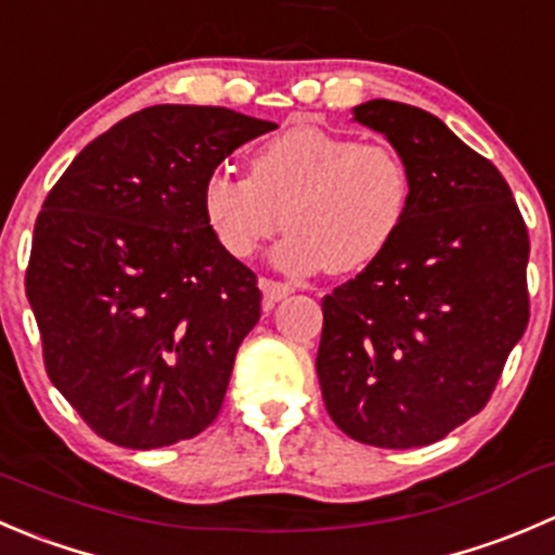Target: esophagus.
I'll use <instances>...</instances> for the list:
<instances>
[{
    "mask_svg": "<svg viewBox=\"0 0 555 555\" xmlns=\"http://www.w3.org/2000/svg\"><path fill=\"white\" fill-rule=\"evenodd\" d=\"M260 287H262V295H266L268 306L279 304V300H284L289 293H293V284L276 282V279H260Z\"/></svg>",
    "mask_w": 555,
    "mask_h": 555,
    "instance_id": "34e87169",
    "label": "esophagus"
}]
</instances>
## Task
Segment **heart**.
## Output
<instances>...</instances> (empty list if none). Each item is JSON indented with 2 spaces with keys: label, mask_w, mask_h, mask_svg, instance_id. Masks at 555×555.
I'll return each mask as SVG.
<instances>
[{
  "label": "heart",
  "mask_w": 555,
  "mask_h": 555,
  "mask_svg": "<svg viewBox=\"0 0 555 555\" xmlns=\"http://www.w3.org/2000/svg\"><path fill=\"white\" fill-rule=\"evenodd\" d=\"M412 203V173L387 143H360L322 127L273 134L249 157V179L214 173L203 214L235 260L255 257L279 228L276 262L331 276L363 271L392 244Z\"/></svg>",
  "instance_id": "1"
}]
</instances>
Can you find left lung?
I'll return each mask as SVG.
<instances>
[{
	"instance_id": "1",
	"label": "left lung",
	"mask_w": 555,
	"mask_h": 555,
	"mask_svg": "<svg viewBox=\"0 0 555 555\" xmlns=\"http://www.w3.org/2000/svg\"><path fill=\"white\" fill-rule=\"evenodd\" d=\"M354 118L406 159L392 244L322 298L325 409L354 442L434 444L491 401L529 325V230L507 181L423 107L369 100Z\"/></svg>"
}]
</instances>
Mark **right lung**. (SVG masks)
Here are the masks:
<instances>
[{"label": "right lung", "mask_w": 555, "mask_h": 555, "mask_svg": "<svg viewBox=\"0 0 555 555\" xmlns=\"http://www.w3.org/2000/svg\"><path fill=\"white\" fill-rule=\"evenodd\" d=\"M271 129L230 107H143L48 192L26 298L48 376L96 437L154 450L217 421L262 293L214 238L203 186Z\"/></svg>", "instance_id": "add662e5"}]
</instances>
